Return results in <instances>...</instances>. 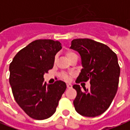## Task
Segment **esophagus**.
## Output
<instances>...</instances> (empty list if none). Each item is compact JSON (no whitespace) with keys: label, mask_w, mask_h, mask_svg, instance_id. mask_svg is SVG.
Here are the masks:
<instances>
[{"label":"esophagus","mask_w":130,"mask_h":130,"mask_svg":"<svg viewBox=\"0 0 130 130\" xmlns=\"http://www.w3.org/2000/svg\"><path fill=\"white\" fill-rule=\"evenodd\" d=\"M72 84H67V87H68V89H71L72 88Z\"/></svg>","instance_id":"1"}]
</instances>
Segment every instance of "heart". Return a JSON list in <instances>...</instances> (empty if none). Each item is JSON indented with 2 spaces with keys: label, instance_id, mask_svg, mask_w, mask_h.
<instances>
[{
  "label": "heart",
  "instance_id": "obj_1",
  "mask_svg": "<svg viewBox=\"0 0 130 130\" xmlns=\"http://www.w3.org/2000/svg\"><path fill=\"white\" fill-rule=\"evenodd\" d=\"M66 56H67V58H68V60H70V59H71L73 56H77L74 53L71 52V51H68L66 53ZM61 77L63 79H65V80H68L69 79V77H68V75L67 74H65V73H62L61 74Z\"/></svg>",
  "mask_w": 130,
  "mask_h": 130
}]
</instances>
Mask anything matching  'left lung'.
I'll use <instances>...</instances> for the list:
<instances>
[{
  "mask_svg": "<svg viewBox=\"0 0 130 130\" xmlns=\"http://www.w3.org/2000/svg\"><path fill=\"white\" fill-rule=\"evenodd\" d=\"M70 48L79 53L83 67L76 83L90 80L91 84L89 89L73 85L77 91L74 108L83 116H100L109 108L117 93L120 73L117 55L108 46L89 39L72 40Z\"/></svg>",
  "mask_w": 130,
  "mask_h": 130,
  "instance_id": "1",
  "label": "left lung"
}]
</instances>
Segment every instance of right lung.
I'll return each instance as SVG.
<instances>
[{"label":"right lung","mask_w":130,"mask_h":130,"mask_svg":"<svg viewBox=\"0 0 130 130\" xmlns=\"http://www.w3.org/2000/svg\"><path fill=\"white\" fill-rule=\"evenodd\" d=\"M61 48L58 41L36 40L20 50L10 64L9 82L14 100L31 118L41 120L52 116L66 89L64 82L48 85L43 78Z\"/></svg>","instance_id":"right-lung-1"}]
</instances>
